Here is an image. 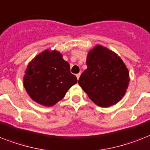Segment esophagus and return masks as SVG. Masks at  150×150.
Returning <instances> with one entry per match:
<instances>
[{
    "instance_id": "esophagus-1",
    "label": "esophagus",
    "mask_w": 150,
    "mask_h": 150,
    "mask_svg": "<svg viewBox=\"0 0 150 150\" xmlns=\"http://www.w3.org/2000/svg\"><path fill=\"white\" fill-rule=\"evenodd\" d=\"M80 75H81V74H80V73H79V74H77V75H76V77H77L78 80H79V78H80Z\"/></svg>"
}]
</instances>
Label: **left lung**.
Segmentation results:
<instances>
[{
	"mask_svg": "<svg viewBox=\"0 0 150 150\" xmlns=\"http://www.w3.org/2000/svg\"><path fill=\"white\" fill-rule=\"evenodd\" d=\"M87 69L79 85L89 98L100 107H109L121 100L129 82V73L121 58L102 45H96L87 55Z\"/></svg>",
	"mask_w": 150,
	"mask_h": 150,
	"instance_id": "1",
	"label": "left lung"
}]
</instances>
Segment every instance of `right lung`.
Wrapping results in <instances>:
<instances>
[{
	"mask_svg": "<svg viewBox=\"0 0 150 150\" xmlns=\"http://www.w3.org/2000/svg\"><path fill=\"white\" fill-rule=\"evenodd\" d=\"M23 81L32 100L45 106H52L64 98L78 80L62 54L56 50L47 49L29 62Z\"/></svg>",
	"mask_w": 150,
	"mask_h": 150,
	"instance_id": "add662e5",
	"label": "right lung"
}]
</instances>
